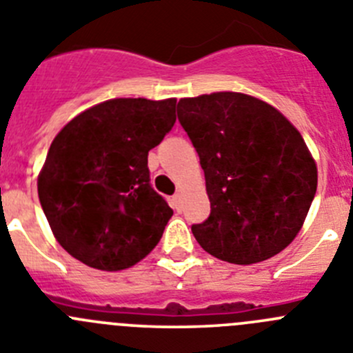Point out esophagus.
Listing matches in <instances>:
<instances>
[{
	"instance_id": "esophagus-1",
	"label": "esophagus",
	"mask_w": 353,
	"mask_h": 353,
	"mask_svg": "<svg viewBox=\"0 0 353 353\" xmlns=\"http://www.w3.org/2000/svg\"><path fill=\"white\" fill-rule=\"evenodd\" d=\"M171 205H173V208L176 212L182 210V194H180V192H176V194L171 198Z\"/></svg>"
}]
</instances>
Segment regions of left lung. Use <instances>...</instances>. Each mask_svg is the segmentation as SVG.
Masks as SVG:
<instances>
[{
	"label": "left lung",
	"mask_w": 353,
	"mask_h": 353,
	"mask_svg": "<svg viewBox=\"0 0 353 353\" xmlns=\"http://www.w3.org/2000/svg\"><path fill=\"white\" fill-rule=\"evenodd\" d=\"M179 120L205 171L210 215L198 244L235 265L276 256L301 232L318 185L301 132L274 105L239 92L180 99Z\"/></svg>",
	"instance_id": "obj_1"
}]
</instances>
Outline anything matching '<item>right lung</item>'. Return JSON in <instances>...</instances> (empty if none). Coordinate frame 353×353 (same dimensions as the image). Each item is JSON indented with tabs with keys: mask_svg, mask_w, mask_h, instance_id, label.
Returning a JSON list of instances; mask_svg holds the SVG:
<instances>
[{
	"mask_svg": "<svg viewBox=\"0 0 353 353\" xmlns=\"http://www.w3.org/2000/svg\"><path fill=\"white\" fill-rule=\"evenodd\" d=\"M174 105L176 99H111L56 134L37 187L70 256L117 272L159 244L173 210L150 185L148 152L173 127Z\"/></svg>",
	"mask_w": 353,
	"mask_h": 353,
	"instance_id": "obj_1",
	"label": "right lung"
}]
</instances>
